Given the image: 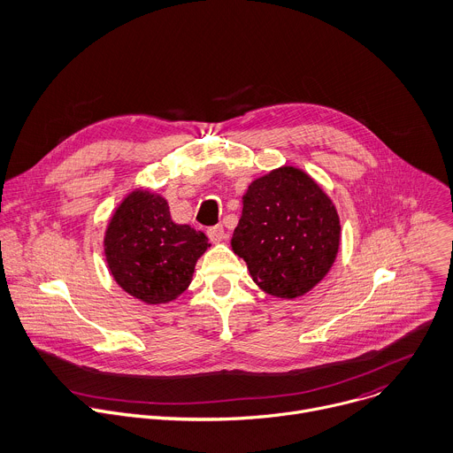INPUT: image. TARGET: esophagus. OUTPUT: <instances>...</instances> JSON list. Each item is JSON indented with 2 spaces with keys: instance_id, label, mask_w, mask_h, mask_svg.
Returning a JSON list of instances; mask_svg holds the SVG:
<instances>
[{
  "instance_id": "esophagus-1",
  "label": "esophagus",
  "mask_w": 453,
  "mask_h": 453,
  "mask_svg": "<svg viewBox=\"0 0 453 453\" xmlns=\"http://www.w3.org/2000/svg\"><path fill=\"white\" fill-rule=\"evenodd\" d=\"M207 235H209V239H211L212 242H221V241H225V239H226V232H225L223 225L211 226V228L207 230Z\"/></svg>"
}]
</instances>
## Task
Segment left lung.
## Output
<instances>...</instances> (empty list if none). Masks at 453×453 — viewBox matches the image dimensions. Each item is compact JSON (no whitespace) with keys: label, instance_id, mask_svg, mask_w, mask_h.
I'll list each match as a JSON object with an SVG mask.
<instances>
[{"label":"left lung","instance_id":"1","mask_svg":"<svg viewBox=\"0 0 453 453\" xmlns=\"http://www.w3.org/2000/svg\"><path fill=\"white\" fill-rule=\"evenodd\" d=\"M339 241L332 200L305 171L282 165L248 186L232 250L264 293L289 300L325 279Z\"/></svg>","mask_w":453,"mask_h":453}]
</instances>
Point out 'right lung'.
Masks as SVG:
<instances>
[{
  "label": "right lung",
  "instance_id": "right-lung-1",
  "mask_svg": "<svg viewBox=\"0 0 453 453\" xmlns=\"http://www.w3.org/2000/svg\"><path fill=\"white\" fill-rule=\"evenodd\" d=\"M104 246L119 288L144 303L158 305L189 288L196 260L211 244L203 232L176 225L160 195L135 189L112 214Z\"/></svg>",
  "mask_w": 453,
  "mask_h": 453
}]
</instances>
